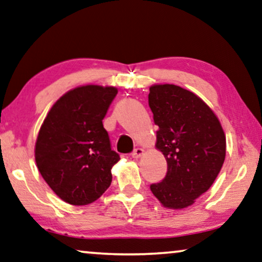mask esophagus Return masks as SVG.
I'll use <instances>...</instances> for the list:
<instances>
[{"mask_svg":"<svg viewBox=\"0 0 262 262\" xmlns=\"http://www.w3.org/2000/svg\"><path fill=\"white\" fill-rule=\"evenodd\" d=\"M143 151H144V150L142 149V148H135L134 151H133V153H132L133 159H139L140 156H142Z\"/></svg>","mask_w":262,"mask_h":262,"instance_id":"1","label":"esophagus"}]
</instances>
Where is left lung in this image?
<instances>
[{
    "instance_id": "8db88e82",
    "label": "left lung",
    "mask_w": 262,
    "mask_h": 262,
    "mask_svg": "<svg viewBox=\"0 0 262 262\" xmlns=\"http://www.w3.org/2000/svg\"><path fill=\"white\" fill-rule=\"evenodd\" d=\"M148 103L159 127L155 147L167 161L166 178L150 185V190L166 208H187L220 173L225 132L205 101L179 85H150Z\"/></svg>"
}]
</instances>
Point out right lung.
<instances>
[{
	"label": "right lung",
	"mask_w": 262,
	"mask_h": 262,
	"mask_svg": "<svg viewBox=\"0 0 262 262\" xmlns=\"http://www.w3.org/2000/svg\"><path fill=\"white\" fill-rule=\"evenodd\" d=\"M118 89L85 84L63 94L47 114L35 143L42 178L61 200L89 205L106 192L120 156L102 120Z\"/></svg>",
	"instance_id": "add662e5"
}]
</instances>
